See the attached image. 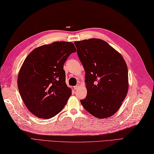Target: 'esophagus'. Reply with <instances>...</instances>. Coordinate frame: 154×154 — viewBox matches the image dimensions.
Instances as JSON below:
<instances>
[{
	"label": "esophagus",
	"instance_id": "obj_1",
	"mask_svg": "<svg viewBox=\"0 0 154 154\" xmlns=\"http://www.w3.org/2000/svg\"><path fill=\"white\" fill-rule=\"evenodd\" d=\"M79 87H80L79 85H76L74 86V89L75 90H76V89H78V88H79Z\"/></svg>",
	"mask_w": 154,
	"mask_h": 154
}]
</instances>
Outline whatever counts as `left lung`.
<instances>
[{
	"label": "left lung",
	"instance_id": "left-lung-1",
	"mask_svg": "<svg viewBox=\"0 0 154 154\" xmlns=\"http://www.w3.org/2000/svg\"><path fill=\"white\" fill-rule=\"evenodd\" d=\"M85 71L88 93L80 100L97 118L114 115L128 91V69L122 56L105 41L97 38L74 42Z\"/></svg>",
	"mask_w": 154,
	"mask_h": 154
}]
</instances>
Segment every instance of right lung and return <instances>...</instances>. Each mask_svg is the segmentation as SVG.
I'll return each mask as SVG.
<instances>
[{
    "label": "right lung",
    "instance_id": "obj_1",
    "mask_svg": "<svg viewBox=\"0 0 154 154\" xmlns=\"http://www.w3.org/2000/svg\"><path fill=\"white\" fill-rule=\"evenodd\" d=\"M76 51L72 43L55 42L35 49L25 59L17 86L25 106L37 118H53L65 106L72 92L63 65Z\"/></svg>",
    "mask_w": 154,
    "mask_h": 154
}]
</instances>
